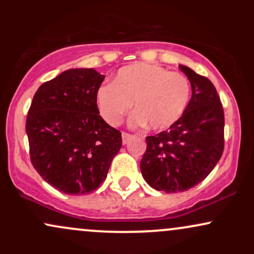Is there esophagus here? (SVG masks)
<instances>
[{
	"mask_svg": "<svg viewBox=\"0 0 254 254\" xmlns=\"http://www.w3.org/2000/svg\"><path fill=\"white\" fill-rule=\"evenodd\" d=\"M132 135L129 132H122V141H123V144H127V142L130 141L131 138H132Z\"/></svg>",
	"mask_w": 254,
	"mask_h": 254,
	"instance_id": "obj_1",
	"label": "esophagus"
}]
</instances>
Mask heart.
I'll use <instances>...</instances> for the list:
<instances>
[{
	"instance_id": "b5f03b06",
	"label": "heart",
	"mask_w": 254,
	"mask_h": 254,
	"mask_svg": "<svg viewBox=\"0 0 254 254\" xmlns=\"http://www.w3.org/2000/svg\"><path fill=\"white\" fill-rule=\"evenodd\" d=\"M191 97V83L185 75L161 65L136 63L119 69L115 80L97 90L100 115L110 125H118L131 106L137 112L131 125L167 129L183 116Z\"/></svg>"
}]
</instances>
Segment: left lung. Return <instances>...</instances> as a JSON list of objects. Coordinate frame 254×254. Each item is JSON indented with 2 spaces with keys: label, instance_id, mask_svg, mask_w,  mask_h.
Here are the masks:
<instances>
[{
  "label": "left lung",
  "instance_id": "obj_1",
  "mask_svg": "<svg viewBox=\"0 0 254 254\" xmlns=\"http://www.w3.org/2000/svg\"><path fill=\"white\" fill-rule=\"evenodd\" d=\"M179 68L190 80L191 100L170 129L145 137L141 160L145 182L166 193L188 191L203 182L224 148V113L216 88L208 77Z\"/></svg>",
  "mask_w": 254,
  "mask_h": 254
}]
</instances>
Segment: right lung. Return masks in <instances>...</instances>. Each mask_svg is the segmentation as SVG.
<instances>
[{
    "label": "right lung",
    "instance_id": "obj_1",
    "mask_svg": "<svg viewBox=\"0 0 254 254\" xmlns=\"http://www.w3.org/2000/svg\"><path fill=\"white\" fill-rule=\"evenodd\" d=\"M104 78L94 69H69L44 82L28 110L32 165L63 193L97 190L122 147L121 131L99 115L95 97Z\"/></svg>",
    "mask_w": 254,
    "mask_h": 254
}]
</instances>
